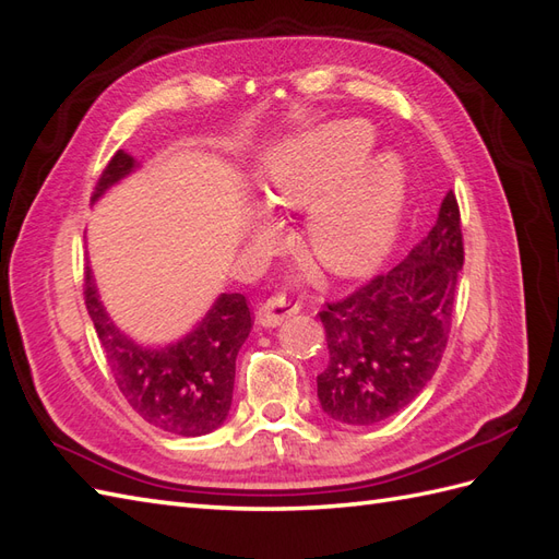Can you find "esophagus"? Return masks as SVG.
Instances as JSON below:
<instances>
[{
	"instance_id": "1",
	"label": "esophagus",
	"mask_w": 559,
	"mask_h": 559,
	"mask_svg": "<svg viewBox=\"0 0 559 559\" xmlns=\"http://www.w3.org/2000/svg\"><path fill=\"white\" fill-rule=\"evenodd\" d=\"M296 312H298V304L287 301L284 296H272L261 308H258V324L277 326L287 318L296 316Z\"/></svg>"
}]
</instances>
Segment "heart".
Returning a JSON list of instances; mask_svg holds the SVG:
<instances>
[{
    "label": "heart",
    "mask_w": 559,
    "mask_h": 559,
    "mask_svg": "<svg viewBox=\"0 0 559 559\" xmlns=\"http://www.w3.org/2000/svg\"><path fill=\"white\" fill-rule=\"evenodd\" d=\"M374 130L365 120H332L270 148L261 192L272 209L304 217V247L336 277H360L396 241L407 173L391 152L370 154Z\"/></svg>",
    "instance_id": "heart-1"
}]
</instances>
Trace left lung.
I'll return each instance as SVG.
<instances>
[{
	"mask_svg": "<svg viewBox=\"0 0 559 559\" xmlns=\"http://www.w3.org/2000/svg\"><path fill=\"white\" fill-rule=\"evenodd\" d=\"M462 263L460 209L448 192L437 225L396 267L326 304L320 320L330 365L318 374L326 415L372 427L419 396L443 358Z\"/></svg>",
	"mask_w": 559,
	"mask_h": 559,
	"instance_id": "8db88e82",
	"label": "left lung"
}]
</instances>
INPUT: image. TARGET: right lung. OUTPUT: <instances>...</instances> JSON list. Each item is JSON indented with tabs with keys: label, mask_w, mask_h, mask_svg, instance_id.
<instances>
[{
	"label": "right lung",
	"mask_w": 559,
	"mask_h": 559,
	"mask_svg": "<svg viewBox=\"0 0 559 559\" xmlns=\"http://www.w3.org/2000/svg\"><path fill=\"white\" fill-rule=\"evenodd\" d=\"M140 163L114 154L104 168L92 203ZM85 306L122 396L148 425L177 437H203L227 419L235 391V362L251 332L243 294H221L211 310L180 342L146 348L122 334L102 304L92 267H85Z\"/></svg>",
	"instance_id": "right-lung-1"
}]
</instances>
